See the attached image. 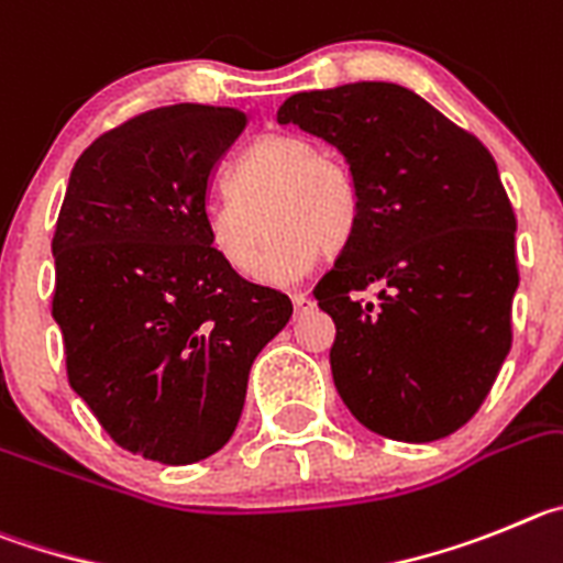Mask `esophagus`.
<instances>
[{
    "mask_svg": "<svg viewBox=\"0 0 563 563\" xmlns=\"http://www.w3.org/2000/svg\"><path fill=\"white\" fill-rule=\"evenodd\" d=\"M291 300H294V308H297V313H302L311 308V297H308L306 291H294Z\"/></svg>",
    "mask_w": 563,
    "mask_h": 563,
    "instance_id": "obj_1",
    "label": "esophagus"
}]
</instances>
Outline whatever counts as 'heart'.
Here are the masks:
<instances>
[{
	"label": "heart",
	"mask_w": 563,
	"mask_h": 563,
	"mask_svg": "<svg viewBox=\"0 0 563 563\" xmlns=\"http://www.w3.org/2000/svg\"><path fill=\"white\" fill-rule=\"evenodd\" d=\"M227 185L230 199L205 207V230L238 275L261 272L269 225L276 227V246L266 275L291 277L306 272L319 252L342 250L358 221L347 165L300 134L261 136L232 165Z\"/></svg>",
	"instance_id": "b5f03b06"
}]
</instances>
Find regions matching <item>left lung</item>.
I'll use <instances>...</instances> for the list:
<instances>
[{
  "label": "left lung",
  "mask_w": 563,
  "mask_h": 563,
  "mask_svg": "<svg viewBox=\"0 0 563 563\" xmlns=\"http://www.w3.org/2000/svg\"><path fill=\"white\" fill-rule=\"evenodd\" d=\"M277 123L351 168L358 221L313 288L331 373L369 432L429 443L477 412L510 351L516 216L494 156L412 89L362 80L291 95ZM376 285L373 301L361 291Z\"/></svg>",
  "instance_id": "obj_1"
}]
</instances>
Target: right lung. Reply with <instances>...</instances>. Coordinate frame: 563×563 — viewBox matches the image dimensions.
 <instances>
[{"label":"right lung","mask_w":563,"mask_h":563,"mask_svg":"<svg viewBox=\"0 0 563 563\" xmlns=\"http://www.w3.org/2000/svg\"><path fill=\"white\" fill-rule=\"evenodd\" d=\"M230 106L154 109L75 162L53 238L67 376L111 440L187 465L232 438L257 353L291 300L230 269L205 207L246 129Z\"/></svg>","instance_id":"right-lung-1"}]
</instances>
